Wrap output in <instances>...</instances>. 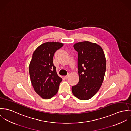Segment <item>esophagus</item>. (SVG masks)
<instances>
[{"label":"esophagus","mask_w":131,"mask_h":131,"mask_svg":"<svg viewBox=\"0 0 131 131\" xmlns=\"http://www.w3.org/2000/svg\"><path fill=\"white\" fill-rule=\"evenodd\" d=\"M68 77H69V75H67L64 76V78H65V79H67L68 78Z\"/></svg>","instance_id":"34e87169"}]
</instances>
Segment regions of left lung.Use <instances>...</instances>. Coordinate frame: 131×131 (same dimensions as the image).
Wrapping results in <instances>:
<instances>
[{
	"label": "left lung",
	"instance_id": "8db88e82",
	"mask_svg": "<svg viewBox=\"0 0 131 131\" xmlns=\"http://www.w3.org/2000/svg\"><path fill=\"white\" fill-rule=\"evenodd\" d=\"M78 52L79 82L72 87L74 95L81 100L93 97L102 86L106 70V59L102 47L85 41L74 44Z\"/></svg>",
	"mask_w": 131,
	"mask_h": 131
}]
</instances>
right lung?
I'll use <instances>...</instances> for the list:
<instances>
[{
  "mask_svg": "<svg viewBox=\"0 0 131 131\" xmlns=\"http://www.w3.org/2000/svg\"><path fill=\"white\" fill-rule=\"evenodd\" d=\"M63 46L58 42H47L33 53L29 65L30 80L36 92L43 99L54 96L62 81L57 74L53 59L55 52Z\"/></svg>",
  "mask_w": 131,
  "mask_h": 131,
  "instance_id": "obj_1",
  "label": "right lung"
}]
</instances>
